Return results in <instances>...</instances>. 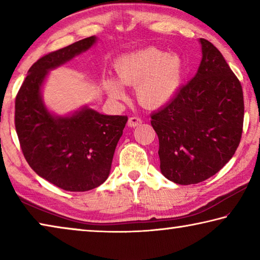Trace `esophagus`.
<instances>
[{
	"instance_id": "34e87169",
	"label": "esophagus",
	"mask_w": 260,
	"mask_h": 260,
	"mask_svg": "<svg viewBox=\"0 0 260 260\" xmlns=\"http://www.w3.org/2000/svg\"><path fill=\"white\" fill-rule=\"evenodd\" d=\"M141 124H142V119L139 117H131L128 119V122H127V125L129 127H136Z\"/></svg>"
}]
</instances>
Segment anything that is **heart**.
Instances as JSON below:
<instances>
[{"label": "heart", "instance_id": "heart-1", "mask_svg": "<svg viewBox=\"0 0 260 260\" xmlns=\"http://www.w3.org/2000/svg\"><path fill=\"white\" fill-rule=\"evenodd\" d=\"M114 70L122 85L136 87L139 102L148 108H159L173 101L181 90L186 77L181 57L156 47L121 56L114 63ZM119 83L111 78L103 80L105 90L114 100L125 98Z\"/></svg>", "mask_w": 260, "mask_h": 260}]
</instances>
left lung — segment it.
<instances>
[{"label": "left lung", "instance_id": "8db88e82", "mask_svg": "<svg viewBox=\"0 0 260 260\" xmlns=\"http://www.w3.org/2000/svg\"><path fill=\"white\" fill-rule=\"evenodd\" d=\"M200 42L203 56L195 77L151 114L160 171L179 184L199 183L218 173L235 153L243 131L241 82L212 43Z\"/></svg>", "mask_w": 260, "mask_h": 260}]
</instances>
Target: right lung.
I'll return each mask as SVG.
<instances>
[{"mask_svg":"<svg viewBox=\"0 0 260 260\" xmlns=\"http://www.w3.org/2000/svg\"><path fill=\"white\" fill-rule=\"evenodd\" d=\"M95 42L96 37H89L41 57L16 96L15 126L26 161L38 175L68 191L90 190L108 179L127 122V116H107L87 107L56 116L42 101V85L50 70Z\"/></svg>","mask_w":260,"mask_h":260,"instance_id":"right-lung-1","label":"right lung"}]
</instances>
